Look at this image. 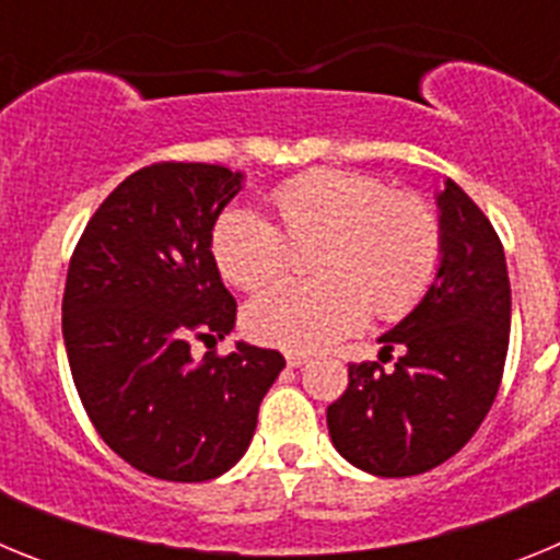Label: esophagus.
I'll return each mask as SVG.
<instances>
[{"mask_svg": "<svg viewBox=\"0 0 560 560\" xmlns=\"http://www.w3.org/2000/svg\"><path fill=\"white\" fill-rule=\"evenodd\" d=\"M305 361H308L305 353H296V350H289V353H285V364H289V368H303Z\"/></svg>", "mask_w": 560, "mask_h": 560, "instance_id": "34e87169", "label": "esophagus"}]
</instances>
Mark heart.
Wrapping results in <instances>:
<instances>
[{
    "label": "heart",
    "mask_w": 560,
    "mask_h": 560,
    "mask_svg": "<svg viewBox=\"0 0 560 560\" xmlns=\"http://www.w3.org/2000/svg\"><path fill=\"white\" fill-rule=\"evenodd\" d=\"M283 230L252 207L212 226V257L232 285L255 291L283 275L294 246H314L319 277L283 280L255 296L246 330L264 345L316 350L353 334L370 308L400 319L423 300L443 257L438 212L370 173L323 167L271 190Z\"/></svg>",
    "instance_id": "heart-1"
}]
</instances>
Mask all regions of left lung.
I'll return each mask as SVG.
<instances>
[{"label": "left lung", "instance_id": "1", "mask_svg": "<svg viewBox=\"0 0 560 560\" xmlns=\"http://www.w3.org/2000/svg\"><path fill=\"white\" fill-rule=\"evenodd\" d=\"M443 257L418 305L381 334V361L350 364L328 407L336 452L375 477L432 471L474 438L502 384L511 280L491 221L457 182L438 192Z\"/></svg>", "mask_w": 560, "mask_h": 560}]
</instances>
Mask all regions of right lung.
Wrapping results in <instances>:
<instances>
[{
  "mask_svg": "<svg viewBox=\"0 0 560 560\" xmlns=\"http://www.w3.org/2000/svg\"><path fill=\"white\" fill-rule=\"evenodd\" d=\"M244 173L156 162L108 192L63 289V345L81 404L117 457L148 477L205 482L244 457L285 359L237 341L196 361L190 341L235 328L212 226Z\"/></svg>",
  "mask_w": 560,
  "mask_h": 560,
  "instance_id": "add662e5",
  "label": "right lung"
}]
</instances>
